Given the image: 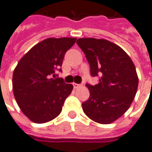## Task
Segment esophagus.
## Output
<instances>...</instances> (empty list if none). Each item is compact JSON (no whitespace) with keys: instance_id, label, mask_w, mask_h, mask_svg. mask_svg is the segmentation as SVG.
<instances>
[{"instance_id":"34e87169","label":"esophagus","mask_w":152,"mask_h":152,"mask_svg":"<svg viewBox=\"0 0 152 152\" xmlns=\"http://www.w3.org/2000/svg\"><path fill=\"white\" fill-rule=\"evenodd\" d=\"M81 86L80 85H79V84H76V83H73V87H74V88H80Z\"/></svg>"}]
</instances>
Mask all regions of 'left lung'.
Instances as JSON below:
<instances>
[{"label": "left lung", "mask_w": 152, "mask_h": 152, "mask_svg": "<svg viewBox=\"0 0 152 152\" xmlns=\"http://www.w3.org/2000/svg\"><path fill=\"white\" fill-rule=\"evenodd\" d=\"M76 43L85 54L97 85H87L90 96L83 111L101 124H110L124 114L134 99L139 78L135 66L123 49L106 39L82 38Z\"/></svg>", "instance_id": "obj_1"}]
</instances>
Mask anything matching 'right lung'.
I'll use <instances>...</instances> for the list:
<instances>
[{
	"label": "right lung",
	"instance_id": "obj_1",
	"mask_svg": "<svg viewBox=\"0 0 152 152\" xmlns=\"http://www.w3.org/2000/svg\"><path fill=\"white\" fill-rule=\"evenodd\" d=\"M76 38H49L34 45L13 71V91L21 110L30 121L45 123L61 113L63 104L73 89L56 77L65 53Z\"/></svg>",
	"mask_w": 152,
	"mask_h": 152
}]
</instances>
